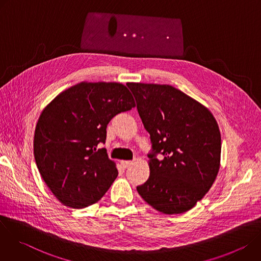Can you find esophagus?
Wrapping results in <instances>:
<instances>
[{
	"instance_id": "1",
	"label": "esophagus",
	"mask_w": 261,
	"mask_h": 261,
	"mask_svg": "<svg viewBox=\"0 0 261 261\" xmlns=\"http://www.w3.org/2000/svg\"><path fill=\"white\" fill-rule=\"evenodd\" d=\"M121 164H122V166H123L124 168H127V167H129V166H131V165L133 164V161H126V160H123V161H121Z\"/></svg>"
}]
</instances>
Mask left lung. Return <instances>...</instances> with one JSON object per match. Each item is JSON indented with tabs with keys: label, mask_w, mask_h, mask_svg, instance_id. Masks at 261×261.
Segmentation results:
<instances>
[{
	"label": "left lung",
	"mask_w": 261,
	"mask_h": 261,
	"mask_svg": "<svg viewBox=\"0 0 261 261\" xmlns=\"http://www.w3.org/2000/svg\"><path fill=\"white\" fill-rule=\"evenodd\" d=\"M150 133V176L137 186L142 199L166 214L191 210L214 184L221 157V135L211 111L168 85H127ZM161 153L164 158L158 160Z\"/></svg>",
	"instance_id": "left-lung-1"
}]
</instances>
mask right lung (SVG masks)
Instances as JSON below:
<instances>
[{
    "instance_id": "1",
    "label": "right lung",
    "mask_w": 261,
    "mask_h": 261,
    "mask_svg": "<svg viewBox=\"0 0 261 261\" xmlns=\"http://www.w3.org/2000/svg\"><path fill=\"white\" fill-rule=\"evenodd\" d=\"M135 106L126 86L81 83L59 94L41 113L34 136L37 167L54 195L72 208L96 203L118 176L105 148L110 120Z\"/></svg>"
}]
</instances>
